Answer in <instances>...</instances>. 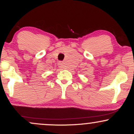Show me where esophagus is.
Listing matches in <instances>:
<instances>
[{
    "instance_id": "obj_1",
    "label": "esophagus",
    "mask_w": 134,
    "mask_h": 134,
    "mask_svg": "<svg viewBox=\"0 0 134 134\" xmlns=\"http://www.w3.org/2000/svg\"><path fill=\"white\" fill-rule=\"evenodd\" d=\"M59 65H60V67H62V63H59Z\"/></svg>"
}]
</instances>
